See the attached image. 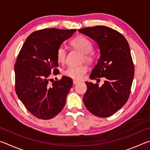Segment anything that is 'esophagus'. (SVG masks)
Returning a JSON list of instances; mask_svg holds the SVG:
<instances>
[{"mask_svg":"<svg viewBox=\"0 0 150 150\" xmlns=\"http://www.w3.org/2000/svg\"><path fill=\"white\" fill-rule=\"evenodd\" d=\"M78 83H79V81L75 80V79L73 81V85H76V84H77Z\"/></svg>","mask_w":150,"mask_h":150,"instance_id":"esophagus-1","label":"esophagus"}]
</instances>
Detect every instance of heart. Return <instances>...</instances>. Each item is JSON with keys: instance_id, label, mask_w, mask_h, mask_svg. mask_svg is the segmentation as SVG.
<instances>
[{"instance_id": "obj_1", "label": "heart", "mask_w": 150, "mask_h": 150, "mask_svg": "<svg viewBox=\"0 0 150 150\" xmlns=\"http://www.w3.org/2000/svg\"><path fill=\"white\" fill-rule=\"evenodd\" d=\"M71 45L75 49L80 50L85 54V57L87 60L92 59L91 52L93 49L92 42L87 38L83 35H78L71 41ZM67 52L63 47H60L57 50V59L61 63H63L66 59ZM88 68L86 65H82L76 67H71L65 71V75L74 79L81 80L84 78Z\"/></svg>"}]
</instances>
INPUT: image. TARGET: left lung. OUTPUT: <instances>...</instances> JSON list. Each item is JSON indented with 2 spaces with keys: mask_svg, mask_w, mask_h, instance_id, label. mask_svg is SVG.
I'll return each mask as SVG.
<instances>
[{
  "mask_svg": "<svg viewBox=\"0 0 150 150\" xmlns=\"http://www.w3.org/2000/svg\"><path fill=\"white\" fill-rule=\"evenodd\" d=\"M79 32L93 39L100 50V57L90 78L105 79L101 87L86 81L83 103L93 115L108 117L125 105L130 93L134 66L129 44L122 34L106 26L85 28Z\"/></svg>",
  "mask_w": 150,
  "mask_h": 150,
  "instance_id": "1",
  "label": "left lung"
}]
</instances>
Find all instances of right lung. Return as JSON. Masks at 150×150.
I'll return each mask as SVG.
<instances>
[{
	"instance_id": "1",
	"label": "right lung",
	"mask_w": 150,
	"mask_h": 150,
	"mask_svg": "<svg viewBox=\"0 0 150 150\" xmlns=\"http://www.w3.org/2000/svg\"><path fill=\"white\" fill-rule=\"evenodd\" d=\"M77 30L47 28L27 38L14 65L16 93L32 115L52 118L64 107L73 80L65 76L52 82L51 72L57 74V50Z\"/></svg>"
}]
</instances>
